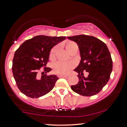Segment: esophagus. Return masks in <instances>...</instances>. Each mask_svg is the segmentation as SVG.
Segmentation results:
<instances>
[{
  "label": "esophagus",
  "instance_id": "1",
  "mask_svg": "<svg viewBox=\"0 0 127 127\" xmlns=\"http://www.w3.org/2000/svg\"><path fill=\"white\" fill-rule=\"evenodd\" d=\"M60 77L64 78H68L69 77V76H68V75H62V76H60Z\"/></svg>",
  "mask_w": 127,
  "mask_h": 127
}]
</instances>
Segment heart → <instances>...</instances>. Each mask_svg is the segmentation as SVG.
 Masks as SVG:
<instances>
[{"label": "heart", "instance_id": "obj_1", "mask_svg": "<svg viewBox=\"0 0 127 127\" xmlns=\"http://www.w3.org/2000/svg\"><path fill=\"white\" fill-rule=\"evenodd\" d=\"M65 48L69 53H70L73 49L75 47L77 46V45L76 42L73 41H69L67 42L65 45ZM58 49V47L55 46L51 49L50 54H49V57L50 58L53 60L55 58L56 53H57ZM72 68L71 64L68 63H64V62H58L57 63H55L53 66V70L54 73L58 74H65L69 71L70 69Z\"/></svg>", "mask_w": 127, "mask_h": 127}]
</instances>
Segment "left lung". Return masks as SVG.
<instances>
[{"mask_svg":"<svg viewBox=\"0 0 127 127\" xmlns=\"http://www.w3.org/2000/svg\"><path fill=\"white\" fill-rule=\"evenodd\" d=\"M78 45L80 63L74 69L78 73V82L72 86L74 92L84 96H91L101 91L110 78L113 61L106 45L94 36L80 35L67 37ZM83 71L89 73L87 77Z\"/></svg>","mask_w":127,"mask_h":127,"instance_id":"1","label":"left lung"}]
</instances>
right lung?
Returning a JSON list of instances; mask_svg holds the SVG:
<instances>
[{"label":"right lung","mask_w":127,"mask_h":127,"mask_svg":"<svg viewBox=\"0 0 127 127\" xmlns=\"http://www.w3.org/2000/svg\"><path fill=\"white\" fill-rule=\"evenodd\" d=\"M65 38V36H36L25 41L16 51L12 72L22 94L31 98H38L52 90L59 78L55 75H47L51 69L46 65L51 49Z\"/></svg>","instance_id":"1"}]
</instances>
